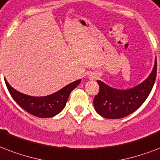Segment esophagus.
Masks as SVG:
<instances>
[{"mask_svg":"<svg viewBox=\"0 0 160 160\" xmlns=\"http://www.w3.org/2000/svg\"><path fill=\"white\" fill-rule=\"evenodd\" d=\"M89 78L91 79H96L98 78V73L96 72H91L89 75Z\"/></svg>","mask_w":160,"mask_h":160,"instance_id":"34e87169","label":"esophagus"}]
</instances>
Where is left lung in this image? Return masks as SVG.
Returning a JSON list of instances; mask_svg holds the SVG:
<instances>
[{
  "mask_svg": "<svg viewBox=\"0 0 160 160\" xmlns=\"http://www.w3.org/2000/svg\"><path fill=\"white\" fill-rule=\"evenodd\" d=\"M157 59L151 74L145 81L135 88L118 90L97 81L99 92L93 99L95 110L106 118L117 119L126 117L137 110L148 97L156 79Z\"/></svg>",
  "mask_w": 160,
  "mask_h": 160,
  "instance_id": "1",
  "label": "left lung"
}]
</instances>
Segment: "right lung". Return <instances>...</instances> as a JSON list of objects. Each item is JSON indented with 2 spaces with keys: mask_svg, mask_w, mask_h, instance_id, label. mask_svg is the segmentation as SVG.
Masks as SVG:
<instances>
[{
  "mask_svg": "<svg viewBox=\"0 0 160 160\" xmlns=\"http://www.w3.org/2000/svg\"><path fill=\"white\" fill-rule=\"evenodd\" d=\"M6 85L13 99L24 110L38 118H51L58 114L64 108L71 92L78 87L81 80L67 85L57 92L45 97H32L15 90L5 79Z\"/></svg>",
  "mask_w": 160,
  "mask_h": 160,
  "instance_id": "obj_1",
  "label": "right lung"
}]
</instances>
